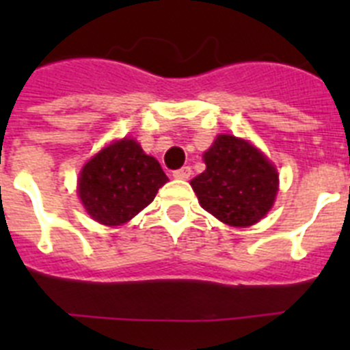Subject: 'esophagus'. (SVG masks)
<instances>
[{
	"instance_id": "esophagus-1",
	"label": "esophagus",
	"mask_w": 350,
	"mask_h": 350,
	"mask_svg": "<svg viewBox=\"0 0 350 350\" xmlns=\"http://www.w3.org/2000/svg\"><path fill=\"white\" fill-rule=\"evenodd\" d=\"M191 166H182V168H178V170H175V172H173V177L175 178H180V180H187V178L191 177Z\"/></svg>"
}]
</instances>
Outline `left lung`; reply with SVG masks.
<instances>
[{"mask_svg": "<svg viewBox=\"0 0 350 350\" xmlns=\"http://www.w3.org/2000/svg\"><path fill=\"white\" fill-rule=\"evenodd\" d=\"M203 159L206 170L191 185L206 212L238 228L267 215L277 196L279 175L258 148L231 135H219Z\"/></svg>", "mask_w": 350, "mask_h": 350, "instance_id": "1", "label": "left lung"}]
</instances>
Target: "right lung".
I'll return each instance as SVG.
<instances>
[{
    "instance_id": "obj_1",
    "label": "right lung",
    "mask_w": 350,
    "mask_h": 350,
    "mask_svg": "<svg viewBox=\"0 0 350 350\" xmlns=\"http://www.w3.org/2000/svg\"><path fill=\"white\" fill-rule=\"evenodd\" d=\"M168 177L152 156L131 138L105 147L80 172L79 196L94 221L128 222L152 202Z\"/></svg>"
}]
</instances>
